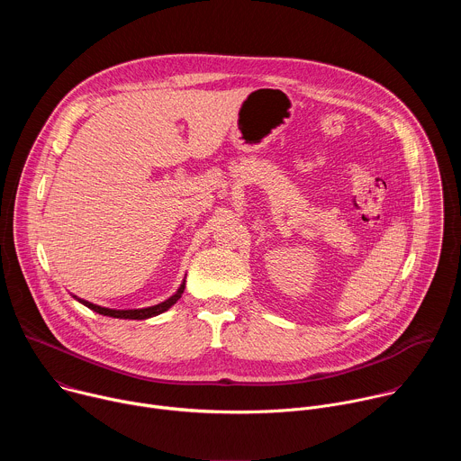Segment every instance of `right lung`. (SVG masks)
<instances>
[{"instance_id": "add662e5", "label": "right lung", "mask_w": 461, "mask_h": 461, "mask_svg": "<svg viewBox=\"0 0 461 461\" xmlns=\"http://www.w3.org/2000/svg\"><path fill=\"white\" fill-rule=\"evenodd\" d=\"M184 286H185V277L182 279L180 286L176 288V292L173 295H169L166 301L158 303V304H153V306H148V308H129V310H116V308H105V306H100V304H95V303H89L86 299H80L78 295H73L78 303H82L84 306L91 308L93 312L100 313V315H107V317H114V319H137V321H142V319H149V317H155V315H160L164 313L166 310H169L182 295L184 292Z\"/></svg>"}]
</instances>
